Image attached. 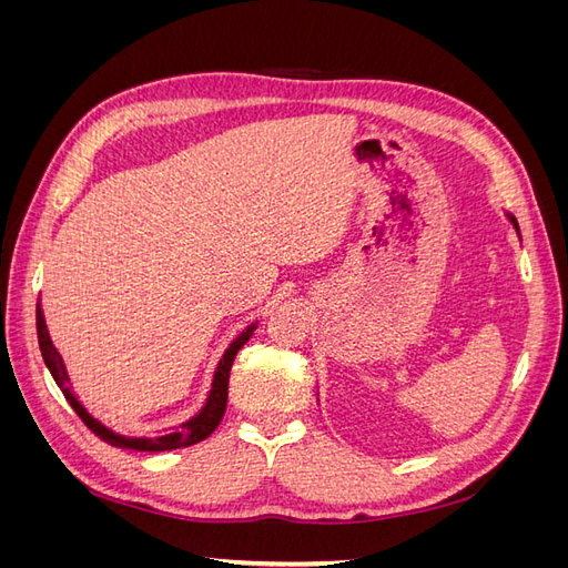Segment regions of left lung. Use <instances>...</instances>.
I'll use <instances>...</instances> for the list:
<instances>
[{"mask_svg":"<svg viewBox=\"0 0 568 568\" xmlns=\"http://www.w3.org/2000/svg\"><path fill=\"white\" fill-rule=\"evenodd\" d=\"M511 222H514V227H517V220H514V217H511Z\"/></svg>","mask_w":568,"mask_h":568,"instance_id":"left-lung-1","label":"left lung"}]
</instances>
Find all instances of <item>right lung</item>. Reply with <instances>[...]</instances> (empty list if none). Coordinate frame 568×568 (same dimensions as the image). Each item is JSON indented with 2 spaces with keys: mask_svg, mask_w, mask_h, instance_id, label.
<instances>
[{
  "mask_svg": "<svg viewBox=\"0 0 568 568\" xmlns=\"http://www.w3.org/2000/svg\"><path fill=\"white\" fill-rule=\"evenodd\" d=\"M36 322H38V341H40V351H42V357H44V365L49 367L51 376H54L57 386L65 395V400L71 403V407L75 409V415L82 419V424L88 426L94 436H99L104 443L113 445V448L142 450V453H163V450L189 448V445H194V443H199L203 438H209L215 432L217 424L222 422V415H225V407H227V384H230L232 363H234L239 348H242L244 343L251 338V334H253V326H248V329L242 336H236V341L225 351V355H222L220 365L215 369V376H213V388H211V395H209V403H205V407L199 412L194 419H189L186 424H182L178 428L175 434H168V436H159V438H125V436L113 434L111 428H106L104 424H99L90 415V412L78 403V398L71 393V388H68L71 379H68L65 367H63V359L57 353L54 343H51V338H49L40 301H38V311H36Z\"/></svg>",
  "mask_w": 568,
  "mask_h": 568,
  "instance_id": "add662e5",
  "label": "right lung"
}]
</instances>
